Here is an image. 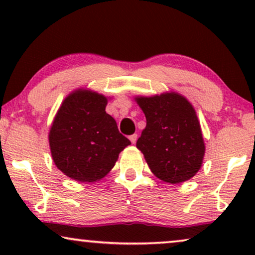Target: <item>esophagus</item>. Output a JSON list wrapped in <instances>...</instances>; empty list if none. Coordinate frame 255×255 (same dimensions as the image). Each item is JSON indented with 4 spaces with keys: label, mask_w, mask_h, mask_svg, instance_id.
<instances>
[{
    "label": "esophagus",
    "mask_w": 255,
    "mask_h": 255,
    "mask_svg": "<svg viewBox=\"0 0 255 255\" xmlns=\"http://www.w3.org/2000/svg\"><path fill=\"white\" fill-rule=\"evenodd\" d=\"M137 138H138V135L137 134H132V135H130V137H128V139H130V141L132 142V144H135V141H137Z\"/></svg>",
    "instance_id": "esophagus-1"
}]
</instances>
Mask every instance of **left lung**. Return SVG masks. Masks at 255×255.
Returning <instances> with one entry per match:
<instances>
[{"instance_id":"left-lung-1","label":"left lung","mask_w":255,"mask_h":255,"mask_svg":"<svg viewBox=\"0 0 255 255\" xmlns=\"http://www.w3.org/2000/svg\"><path fill=\"white\" fill-rule=\"evenodd\" d=\"M146 128L137 140L151 172L167 183H182L200 170L205 153L196 111L179 93L137 96Z\"/></svg>"}]
</instances>
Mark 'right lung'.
<instances>
[{
	"label": "right lung",
	"mask_w": 255,
	"mask_h": 255,
	"mask_svg": "<svg viewBox=\"0 0 255 255\" xmlns=\"http://www.w3.org/2000/svg\"><path fill=\"white\" fill-rule=\"evenodd\" d=\"M108 99L89 89H76L62 101L52 122L48 141L52 159L66 176L96 182L113 169L131 144L106 113Z\"/></svg>",
	"instance_id": "right-lung-1"
}]
</instances>
